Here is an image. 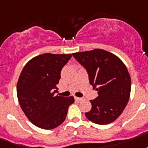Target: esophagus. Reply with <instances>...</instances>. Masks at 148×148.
I'll return each instance as SVG.
<instances>
[{"instance_id":"1","label":"esophagus","mask_w":148,"mask_h":148,"mask_svg":"<svg viewBox=\"0 0 148 148\" xmlns=\"http://www.w3.org/2000/svg\"><path fill=\"white\" fill-rule=\"evenodd\" d=\"M74 99H75V100H77V101H81V100H83V98H81V97H74Z\"/></svg>"}]
</instances>
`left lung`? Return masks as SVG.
I'll return each mask as SVG.
<instances>
[{
	"instance_id": "obj_1",
	"label": "left lung",
	"mask_w": 148,
	"mask_h": 148,
	"mask_svg": "<svg viewBox=\"0 0 148 148\" xmlns=\"http://www.w3.org/2000/svg\"><path fill=\"white\" fill-rule=\"evenodd\" d=\"M88 73L89 80L98 97L90 100L92 108L85 113L93 123L107 125L122 113L131 93V77L125 64L116 55L103 50L72 54Z\"/></svg>"
}]
</instances>
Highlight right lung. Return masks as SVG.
I'll list each match as a JSON object with an SVG mask.
<instances>
[{
  "mask_svg": "<svg viewBox=\"0 0 148 148\" xmlns=\"http://www.w3.org/2000/svg\"><path fill=\"white\" fill-rule=\"evenodd\" d=\"M72 55L45 53L24 66L18 79V101L28 119L42 129H53L65 120L73 97L55 96L61 71Z\"/></svg>",
  "mask_w": 148,
  "mask_h": 148,
  "instance_id": "right-lung-1",
  "label": "right lung"
}]
</instances>
